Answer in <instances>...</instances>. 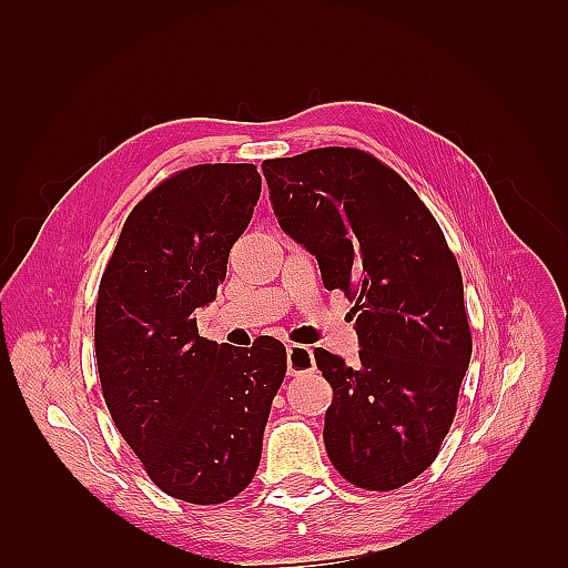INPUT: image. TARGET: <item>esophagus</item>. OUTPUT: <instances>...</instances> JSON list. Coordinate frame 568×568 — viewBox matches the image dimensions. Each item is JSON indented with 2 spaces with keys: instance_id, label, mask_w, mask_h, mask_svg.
<instances>
[{
  "instance_id": "obj_1",
  "label": "esophagus",
  "mask_w": 568,
  "mask_h": 568,
  "mask_svg": "<svg viewBox=\"0 0 568 568\" xmlns=\"http://www.w3.org/2000/svg\"><path fill=\"white\" fill-rule=\"evenodd\" d=\"M313 369H315V357L311 346H296V343L286 346V372L291 376H301Z\"/></svg>"
}]
</instances>
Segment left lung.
Returning <instances> with one entry per match:
<instances>
[{"mask_svg": "<svg viewBox=\"0 0 568 568\" xmlns=\"http://www.w3.org/2000/svg\"><path fill=\"white\" fill-rule=\"evenodd\" d=\"M263 175L284 234L355 298L357 363L315 348L334 390L326 455L357 488H400L436 459L469 369L459 265L415 189L365 151L313 149Z\"/></svg>", "mask_w": 568, "mask_h": 568, "instance_id": "8db88e82", "label": "left lung"}]
</instances>
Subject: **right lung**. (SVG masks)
<instances>
[{
	"label": "right lung",
	"mask_w": 568,
	"mask_h": 568,
	"mask_svg": "<svg viewBox=\"0 0 568 568\" xmlns=\"http://www.w3.org/2000/svg\"><path fill=\"white\" fill-rule=\"evenodd\" d=\"M257 199L251 163L182 170L134 205L99 284L106 407L153 484L192 505L227 503L251 484L286 374L277 338L220 346L194 317L215 301Z\"/></svg>",
	"instance_id": "obj_1"
}]
</instances>
